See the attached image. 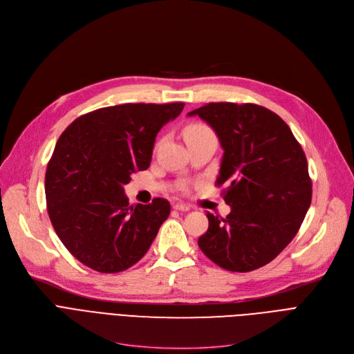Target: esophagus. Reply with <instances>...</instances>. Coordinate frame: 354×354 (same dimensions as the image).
<instances>
[{
  "mask_svg": "<svg viewBox=\"0 0 354 354\" xmlns=\"http://www.w3.org/2000/svg\"><path fill=\"white\" fill-rule=\"evenodd\" d=\"M174 209L180 211V212H187L191 209V207L187 205V203H174Z\"/></svg>",
  "mask_w": 354,
  "mask_h": 354,
  "instance_id": "1",
  "label": "esophagus"
}]
</instances>
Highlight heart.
I'll return each mask as SVG.
<instances>
[{
	"instance_id": "obj_1",
	"label": "heart",
	"mask_w": 354,
	"mask_h": 354,
	"mask_svg": "<svg viewBox=\"0 0 354 354\" xmlns=\"http://www.w3.org/2000/svg\"><path fill=\"white\" fill-rule=\"evenodd\" d=\"M205 133H212L209 127L203 126V124H191L187 127V130H185V138L205 135Z\"/></svg>"
}]
</instances>
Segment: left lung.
I'll return each instance as SVG.
<instances>
[{"mask_svg":"<svg viewBox=\"0 0 354 354\" xmlns=\"http://www.w3.org/2000/svg\"><path fill=\"white\" fill-rule=\"evenodd\" d=\"M212 127L222 151L216 185H227V218L207 214L198 245L228 271L268 264L299 232L311 203L308 165L287 123L258 104L209 103L189 111Z\"/></svg>","mask_w":354,"mask_h":354,"instance_id":"obj_1","label":"left lung"}]
</instances>
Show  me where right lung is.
Instances as JSON below:
<instances>
[{
    "mask_svg": "<svg viewBox=\"0 0 354 354\" xmlns=\"http://www.w3.org/2000/svg\"><path fill=\"white\" fill-rule=\"evenodd\" d=\"M183 103H126L74 120L46 172L47 211L64 247L88 268L120 272L147 252L171 214L169 202L129 205L124 185L151 165L159 130Z\"/></svg>",
    "mask_w": 354,
    "mask_h": 354,
    "instance_id": "obj_1",
    "label": "right lung"
}]
</instances>
